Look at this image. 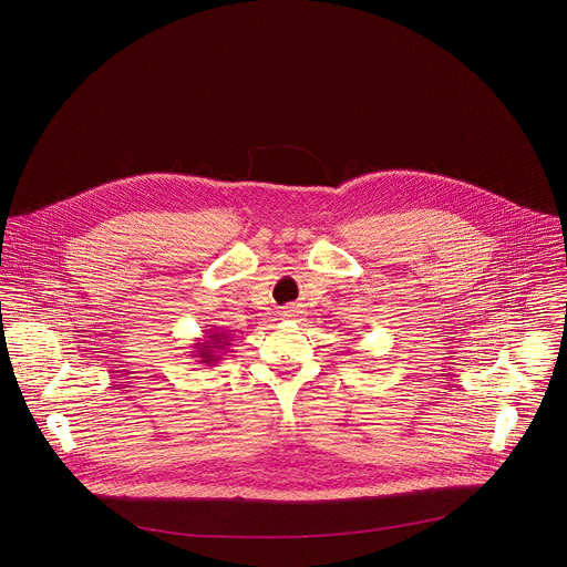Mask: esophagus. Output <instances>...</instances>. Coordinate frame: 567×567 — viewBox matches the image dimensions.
I'll list each match as a JSON object with an SVG mask.
<instances>
[{
    "instance_id": "esophagus-1",
    "label": "esophagus",
    "mask_w": 567,
    "mask_h": 567,
    "mask_svg": "<svg viewBox=\"0 0 567 567\" xmlns=\"http://www.w3.org/2000/svg\"><path fill=\"white\" fill-rule=\"evenodd\" d=\"M297 312H299V310H297L296 306H287V308H282V312H280V317H282V319H287V321H289V319H296Z\"/></svg>"
}]
</instances>
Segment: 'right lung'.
<instances>
[{
	"instance_id": "add662e5",
	"label": "right lung",
	"mask_w": 567,
	"mask_h": 567,
	"mask_svg": "<svg viewBox=\"0 0 567 567\" xmlns=\"http://www.w3.org/2000/svg\"><path fill=\"white\" fill-rule=\"evenodd\" d=\"M213 331H206L208 336H204L202 340H197L193 344L195 351H190V357L199 359V363L204 365H215L220 359V354L231 347V333H225L220 329H215V324H208Z\"/></svg>"
}]
</instances>
